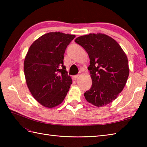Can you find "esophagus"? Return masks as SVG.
<instances>
[{"mask_svg": "<svg viewBox=\"0 0 147 147\" xmlns=\"http://www.w3.org/2000/svg\"><path fill=\"white\" fill-rule=\"evenodd\" d=\"M78 77H79V74H77V75H75V76H73V79L74 80H76V79H77Z\"/></svg>", "mask_w": 147, "mask_h": 147, "instance_id": "esophagus-1", "label": "esophagus"}]
</instances>
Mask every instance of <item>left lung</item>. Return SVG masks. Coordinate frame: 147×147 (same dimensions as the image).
Instances as JSON below:
<instances>
[{
    "instance_id": "1",
    "label": "left lung",
    "mask_w": 147,
    "mask_h": 147,
    "mask_svg": "<svg viewBox=\"0 0 147 147\" xmlns=\"http://www.w3.org/2000/svg\"><path fill=\"white\" fill-rule=\"evenodd\" d=\"M75 42L88 53L92 80L91 88L84 95L90 104L102 107L113 102L126 85L129 69L125 53L111 37L90 33L78 37Z\"/></svg>"
}]
</instances>
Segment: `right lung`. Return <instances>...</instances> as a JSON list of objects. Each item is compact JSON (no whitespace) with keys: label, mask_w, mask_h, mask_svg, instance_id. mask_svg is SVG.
<instances>
[{"label":"right lung","mask_w":147,"mask_h":147,"mask_svg":"<svg viewBox=\"0 0 147 147\" xmlns=\"http://www.w3.org/2000/svg\"><path fill=\"white\" fill-rule=\"evenodd\" d=\"M75 35L46 33L34 42L24 61L28 89L36 101L47 108L63 102L72 84L64 65V54Z\"/></svg>","instance_id":"right-lung-1"}]
</instances>
